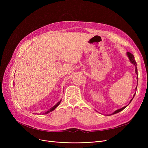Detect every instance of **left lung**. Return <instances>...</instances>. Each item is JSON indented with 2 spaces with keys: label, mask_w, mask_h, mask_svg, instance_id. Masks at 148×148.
Returning a JSON list of instances; mask_svg holds the SVG:
<instances>
[{
  "label": "left lung",
  "mask_w": 148,
  "mask_h": 148,
  "mask_svg": "<svg viewBox=\"0 0 148 148\" xmlns=\"http://www.w3.org/2000/svg\"><path fill=\"white\" fill-rule=\"evenodd\" d=\"M127 56H128V57H129V59H130V62H132V63L133 65H135V66H136V69H135V72H136V74H138V70H137V67H136V61H135V57H134V56L132 54V53H130V52H127ZM135 95H134L133 97H134V96H135ZM133 97L132 99H131L130 102H131V101H132V99H133ZM126 107H127V106H125V107H122V108H121V109H118V110H115L112 114H117V113L123 110V109H124Z\"/></svg>",
  "instance_id": "1"
}]
</instances>
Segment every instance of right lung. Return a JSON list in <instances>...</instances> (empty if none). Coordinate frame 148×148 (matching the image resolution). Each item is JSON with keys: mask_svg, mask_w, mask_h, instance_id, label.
Returning <instances> with one entry per match:
<instances>
[{"mask_svg": "<svg viewBox=\"0 0 148 148\" xmlns=\"http://www.w3.org/2000/svg\"><path fill=\"white\" fill-rule=\"evenodd\" d=\"M60 102H61V100L59 101V102H58V103H57V104L54 106H53V107H52V108H51L50 109H49L48 111H47L45 113V114H48V113H49V112H52V111H53V110H54L56 108V107L58 106H59V104H60Z\"/></svg>", "mask_w": 148, "mask_h": 148, "instance_id": "add662e5", "label": "right lung"}]
</instances>
